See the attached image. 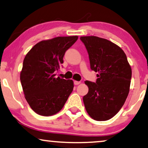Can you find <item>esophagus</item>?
<instances>
[{"instance_id": "34e87169", "label": "esophagus", "mask_w": 148, "mask_h": 148, "mask_svg": "<svg viewBox=\"0 0 148 148\" xmlns=\"http://www.w3.org/2000/svg\"><path fill=\"white\" fill-rule=\"evenodd\" d=\"M80 83V82H78V81H74V85H78Z\"/></svg>"}]
</instances>
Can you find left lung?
<instances>
[{"mask_svg": "<svg viewBox=\"0 0 148 148\" xmlns=\"http://www.w3.org/2000/svg\"><path fill=\"white\" fill-rule=\"evenodd\" d=\"M89 56L90 68L98 72L96 82L85 81L88 92L83 97L89 116L97 121L110 120L126 100L130 91L132 69L122 48L108 40L81 36Z\"/></svg>", "mask_w": 148, "mask_h": 148, "instance_id": "obj_1", "label": "left lung"}]
</instances>
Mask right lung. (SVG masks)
<instances>
[{
    "mask_svg": "<svg viewBox=\"0 0 148 148\" xmlns=\"http://www.w3.org/2000/svg\"><path fill=\"white\" fill-rule=\"evenodd\" d=\"M78 36H59L37 43L27 53L21 72V82L30 108L39 115L60 111L74 88L72 80L55 77L65 52Z\"/></svg>",
    "mask_w": 148,
    "mask_h": 148,
    "instance_id": "1",
    "label": "right lung"
}]
</instances>
